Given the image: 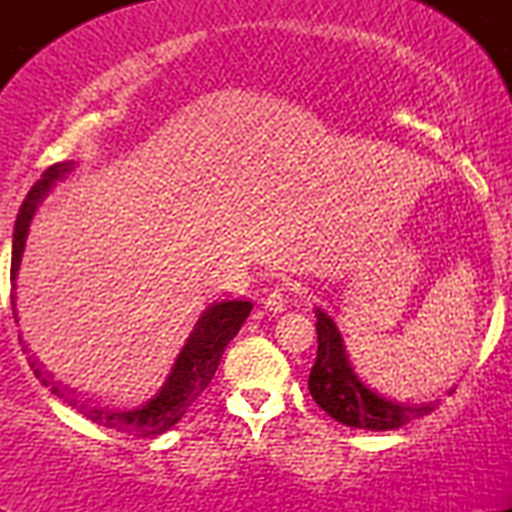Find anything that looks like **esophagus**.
Returning <instances> with one entry per match:
<instances>
[{"instance_id": "34e87169", "label": "esophagus", "mask_w": 512, "mask_h": 512, "mask_svg": "<svg viewBox=\"0 0 512 512\" xmlns=\"http://www.w3.org/2000/svg\"><path fill=\"white\" fill-rule=\"evenodd\" d=\"M264 308H267L269 310V313H284V310H286V303H289V301H286V296H284V293H281L279 289H274L272 293H269V296L267 298H264Z\"/></svg>"}]
</instances>
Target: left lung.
<instances>
[{
    "mask_svg": "<svg viewBox=\"0 0 512 512\" xmlns=\"http://www.w3.org/2000/svg\"><path fill=\"white\" fill-rule=\"evenodd\" d=\"M315 317L317 358L308 387L317 407L334 421L363 431H395L433 411L436 402H397L368 387L351 366L334 317L322 308H315Z\"/></svg>",
    "mask_w": 512,
    "mask_h": 512,
    "instance_id": "left-lung-1",
    "label": "left lung"
}]
</instances>
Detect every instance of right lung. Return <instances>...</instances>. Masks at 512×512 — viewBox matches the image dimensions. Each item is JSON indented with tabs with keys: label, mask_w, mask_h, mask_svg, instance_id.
Returning <instances> with one entry per match:
<instances>
[{
	"label": "right lung",
	"mask_w": 512,
	"mask_h": 512,
	"mask_svg": "<svg viewBox=\"0 0 512 512\" xmlns=\"http://www.w3.org/2000/svg\"><path fill=\"white\" fill-rule=\"evenodd\" d=\"M74 170V161L57 163L48 168L35 185L31 187L26 199H23L19 216L14 226V250H11V310L14 320L19 322V310H16V276H19L23 248H26L28 228L38 211L43 199L50 195L57 182L67 178ZM252 310L250 301H216L209 303L185 330L178 332V339L173 342V349L168 351V366L163 361V378L146 392L144 397L132 399L127 404H101L91 399H79L72 392H64L57 383H52L48 375L38 368V363L28 358L35 378L45 387H50L52 395L62 399L67 407L79 411L93 424L113 431L129 433L134 438H154L173 428L185 416V411L192 407V402L207 390V385L214 378L216 368L223 356L228 342L236 337L243 322L248 320ZM21 339V337H19Z\"/></svg>",
	"instance_id": "add662e5"
}]
</instances>
